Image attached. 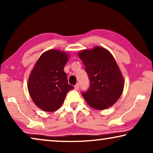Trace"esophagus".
Instances as JSON below:
<instances>
[{
	"label": "esophagus",
	"mask_w": 153,
	"mask_h": 153,
	"mask_svg": "<svg viewBox=\"0 0 153 153\" xmlns=\"http://www.w3.org/2000/svg\"><path fill=\"white\" fill-rule=\"evenodd\" d=\"M79 83H77L76 84L74 85V89L75 90H79Z\"/></svg>",
	"instance_id": "esophagus-1"
}]
</instances>
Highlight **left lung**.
I'll return each instance as SVG.
<instances>
[{
  "instance_id": "8db88e82",
  "label": "left lung",
  "mask_w": 153,
  "mask_h": 153,
  "mask_svg": "<svg viewBox=\"0 0 153 153\" xmlns=\"http://www.w3.org/2000/svg\"><path fill=\"white\" fill-rule=\"evenodd\" d=\"M90 79L87 91L82 92L88 104L104 110L116 103L122 95L124 79L114 58L101 47L83 50L78 53Z\"/></svg>"
}]
</instances>
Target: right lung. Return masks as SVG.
Returning <instances> with one entry per match:
<instances>
[{
    "label": "right lung",
    "mask_w": 153,
    "mask_h": 153,
    "mask_svg": "<svg viewBox=\"0 0 153 153\" xmlns=\"http://www.w3.org/2000/svg\"><path fill=\"white\" fill-rule=\"evenodd\" d=\"M68 58L65 52L48 50L40 56L29 76V94L35 105L45 111L57 110L67 93L74 88L64 72Z\"/></svg>",
    "instance_id": "right-lung-1"
}]
</instances>
